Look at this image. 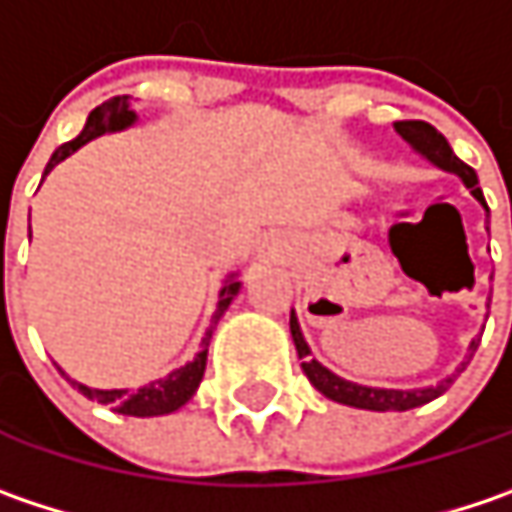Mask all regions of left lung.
Here are the masks:
<instances>
[{
  "label": "left lung",
  "mask_w": 512,
  "mask_h": 512,
  "mask_svg": "<svg viewBox=\"0 0 512 512\" xmlns=\"http://www.w3.org/2000/svg\"><path fill=\"white\" fill-rule=\"evenodd\" d=\"M396 133H399L420 157H425L428 163L443 168V171H449V174H457V177L463 180V186H466L478 201L484 203V209H487L484 192L478 189V174L463 163V160H457L452 145L446 142V136H443L440 130L431 128L428 122H396ZM487 212H490V209H487ZM291 338H294L297 355L303 358V373L309 376V382L314 384L326 399H332V402H338V405H349V408H361V411H411V408H420L425 402L443 396L457 379V373L469 364V358H472L475 349H478V341H472V344H469L466 361L457 367L452 376L440 379L437 384H425V387H414V390H396V387H370V384L349 382L344 376L332 373L329 367H323L317 358H311V349L309 344H306V338H303V332H300V323H297L294 309H291Z\"/></svg>",
  "instance_id": "obj_1"
}]
</instances>
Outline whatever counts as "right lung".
<instances>
[{
	"label": "right lung",
	"instance_id": "add662e5",
	"mask_svg": "<svg viewBox=\"0 0 512 512\" xmlns=\"http://www.w3.org/2000/svg\"><path fill=\"white\" fill-rule=\"evenodd\" d=\"M133 122H136V113L130 110L128 95H116V98L104 101L101 107L92 110L84 130H81L72 142L60 145L55 154H52V160L46 165V174H49L57 163H63L66 157H72L81 145L92 142L95 136L125 130L130 128ZM28 233H31V227H28ZM238 291H241L238 274H230L224 279V288L218 291V309L212 314V326H209L206 335H203L201 352H198L189 364L171 370L165 379H157V382L145 384V387H136V390H128V387L98 390V387H87V384L69 379L63 370H60V373L66 376V382H72V387H78L87 399H95V402H101V405H110L116 414H125V417H163V414H174L177 408H183V405L195 396V390H198V384H201L203 379V370H206V352H209L212 329L218 326V320L224 317V311L230 309V303L236 300Z\"/></svg>",
	"mask_w": 512,
	"mask_h": 512
}]
</instances>
